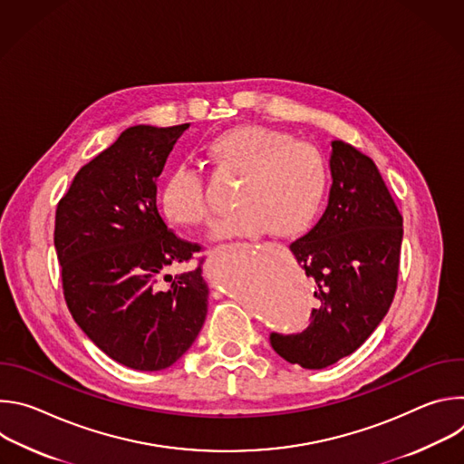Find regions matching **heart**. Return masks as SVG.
Segmentation results:
<instances>
[{
  "label": "heart",
  "mask_w": 464,
  "mask_h": 464,
  "mask_svg": "<svg viewBox=\"0 0 464 464\" xmlns=\"http://www.w3.org/2000/svg\"><path fill=\"white\" fill-rule=\"evenodd\" d=\"M208 154L220 172L238 176L237 209L220 220L213 238L297 237L310 227L324 200L328 161L310 143L283 130L260 124L231 128L215 138ZM163 215L179 226H200L211 218L202 172L179 163L160 190Z\"/></svg>",
  "instance_id": "obj_1"
}]
</instances>
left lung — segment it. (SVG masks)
Masks as SVG:
<instances>
[{"label": "left lung", "mask_w": 464, "mask_h": 464, "mask_svg": "<svg viewBox=\"0 0 464 464\" xmlns=\"http://www.w3.org/2000/svg\"><path fill=\"white\" fill-rule=\"evenodd\" d=\"M333 187L319 222L290 244L319 306L299 334H270L274 351L304 369L353 354L385 317L399 281L402 215L374 161L333 141Z\"/></svg>", "instance_id": "8db88e82"}]
</instances>
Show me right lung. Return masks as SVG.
Returning a JSON list of instances; mask_svg holds the SVG:
<instances>
[{"label": "right lung", "instance_id": "right-lung-1", "mask_svg": "<svg viewBox=\"0 0 464 464\" xmlns=\"http://www.w3.org/2000/svg\"><path fill=\"white\" fill-rule=\"evenodd\" d=\"M187 128H126L77 172L56 208L65 303L104 354L136 371L178 362L208 315L202 266L160 285L170 266L200 251L167 227L156 206V179Z\"/></svg>", "mask_w": 464, "mask_h": 464}]
</instances>
